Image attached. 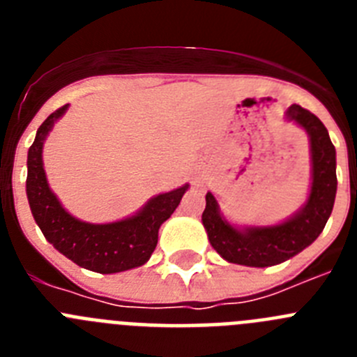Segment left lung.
<instances>
[{
  "instance_id": "1",
  "label": "left lung",
  "mask_w": 357,
  "mask_h": 357,
  "mask_svg": "<svg viewBox=\"0 0 357 357\" xmlns=\"http://www.w3.org/2000/svg\"><path fill=\"white\" fill-rule=\"evenodd\" d=\"M284 118L304 128L311 153V188L301 209L275 225H232L220 211L214 195H206L202 223L209 243L223 259L234 264L266 268L291 259L309 247L326 227L336 198V150L324 123L301 105Z\"/></svg>"
}]
</instances>
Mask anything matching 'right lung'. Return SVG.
<instances>
[{
    "mask_svg": "<svg viewBox=\"0 0 357 357\" xmlns=\"http://www.w3.org/2000/svg\"><path fill=\"white\" fill-rule=\"evenodd\" d=\"M68 107L44 119L28 150L26 197L33 220L56 250L85 270L118 273L143 266L155 250L160 225L178 207L189 184L150 198L137 213L118 222L89 223L69 214L50 188L43 162L44 141Z\"/></svg>",
    "mask_w": 357,
    "mask_h": 357,
    "instance_id": "1",
    "label": "right lung"
}]
</instances>
